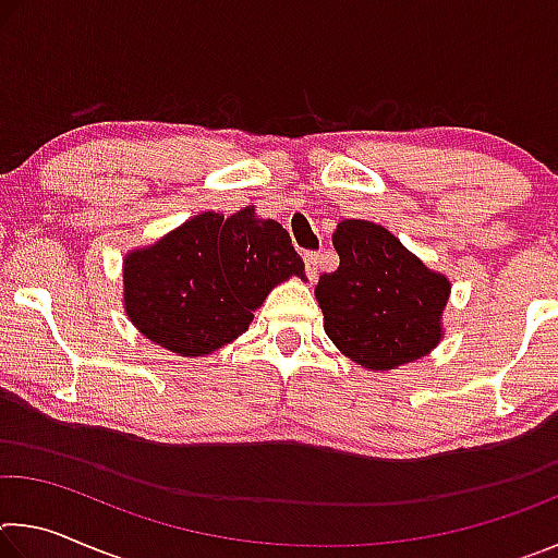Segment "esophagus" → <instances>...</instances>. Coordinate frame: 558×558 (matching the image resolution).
<instances>
[{
	"mask_svg": "<svg viewBox=\"0 0 558 558\" xmlns=\"http://www.w3.org/2000/svg\"><path fill=\"white\" fill-rule=\"evenodd\" d=\"M305 272H307L310 280L317 278V272H319V253H315V251H307L305 253Z\"/></svg>",
	"mask_w": 558,
	"mask_h": 558,
	"instance_id": "1",
	"label": "esophagus"
}]
</instances>
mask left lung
Wrapping results in <instances>:
<instances>
[{
	"mask_svg": "<svg viewBox=\"0 0 558 558\" xmlns=\"http://www.w3.org/2000/svg\"><path fill=\"white\" fill-rule=\"evenodd\" d=\"M332 243L339 268L319 278L315 295L339 352L374 372L426 356L440 342L448 278L372 221H342Z\"/></svg>",
	"mask_w": 558,
	"mask_h": 558,
	"instance_id": "left-lung-1",
	"label": "left lung"
}]
</instances>
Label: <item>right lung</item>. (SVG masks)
<instances>
[{"instance_id": "add662e5", "label": "right lung", "mask_w": 558, "mask_h": 558, "mask_svg": "<svg viewBox=\"0 0 558 558\" xmlns=\"http://www.w3.org/2000/svg\"><path fill=\"white\" fill-rule=\"evenodd\" d=\"M305 263L288 231L253 209L223 219L206 211L125 260V307L155 344L204 356L248 329L253 313L278 282Z\"/></svg>"}]
</instances>
